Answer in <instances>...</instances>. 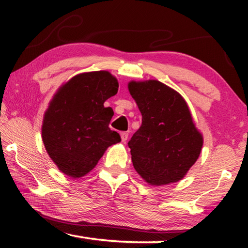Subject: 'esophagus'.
<instances>
[{"mask_svg": "<svg viewBox=\"0 0 248 248\" xmlns=\"http://www.w3.org/2000/svg\"><path fill=\"white\" fill-rule=\"evenodd\" d=\"M120 136H121V141H123V142H125V141L128 140L129 133H128V132H121V133H120Z\"/></svg>", "mask_w": 248, "mask_h": 248, "instance_id": "1", "label": "esophagus"}]
</instances>
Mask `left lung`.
I'll return each mask as SVG.
<instances>
[{
  "label": "left lung",
  "instance_id": "8db88e82",
  "mask_svg": "<svg viewBox=\"0 0 248 248\" xmlns=\"http://www.w3.org/2000/svg\"><path fill=\"white\" fill-rule=\"evenodd\" d=\"M128 89L142 115L141 127L128 142L134 170L152 186L183 179L203 144L187 103L156 79L132 81Z\"/></svg>",
  "mask_w": 248,
  "mask_h": 248
}]
</instances>
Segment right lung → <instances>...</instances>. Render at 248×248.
Masks as SVG:
<instances>
[{
	"mask_svg": "<svg viewBox=\"0 0 248 248\" xmlns=\"http://www.w3.org/2000/svg\"><path fill=\"white\" fill-rule=\"evenodd\" d=\"M118 87L108 71H95L75 75L54 94L41 134L50 158L63 174L83 177L108 146L121 141L119 133L109 128L114 111L104 106Z\"/></svg>",
	"mask_w": 248,
	"mask_h": 248,
	"instance_id": "obj_1",
	"label": "right lung"
}]
</instances>
